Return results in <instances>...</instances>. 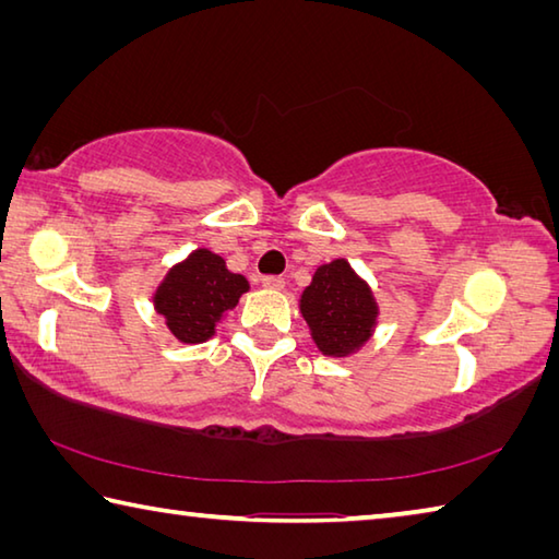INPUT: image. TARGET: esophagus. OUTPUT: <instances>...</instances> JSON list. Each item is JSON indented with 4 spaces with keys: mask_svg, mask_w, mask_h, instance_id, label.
I'll use <instances>...</instances> for the list:
<instances>
[{
    "mask_svg": "<svg viewBox=\"0 0 559 559\" xmlns=\"http://www.w3.org/2000/svg\"><path fill=\"white\" fill-rule=\"evenodd\" d=\"M261 286L271 288V290H281L283 286H286V281H283L281 276H261Z\"/></svg>",
    "mask_w": 559,
    "mask_h": 559,
    "instance_id": "esophagus-1",
    "label": "esophagus"
}]
</instances>
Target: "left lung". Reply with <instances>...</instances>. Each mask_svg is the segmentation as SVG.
<instances>
[{"mask_svg":"<svg viewBox=\"0 0 559 559\" xmlns=\"http://www.w3.org/2000/svg\"><path fill=\"white\" fill-rule=\"evenodd\" d=\"M300 312L322 354L349 357L369 342L379 306L369 283L354 273L349 261L334 259L314 271L300 296Z\"/></svg>","mask_w":559,"mask_h":559,"instance_id":"8db88e82","label":"left lung"}]
</instances>
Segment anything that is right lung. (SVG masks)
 <instances>
[{
    "label": "right lung",
    "instance_id": "1",
    "mask_svg": "<svg viewBox=\"0 0 559 559\" xmlns=\"http://www.w3.org/2000/svg\"><path fill=\"white\" fill-rule=\"evenodd\" d=\"M247 290L249 281L241 273H231L225 259L210 249H195L158 283L154 308L164 314L176 340L200 344L215 334L217 322Z\"/></svg>",
    "mask_w": 559,
    "mask_h": 559
}]
</instances>
